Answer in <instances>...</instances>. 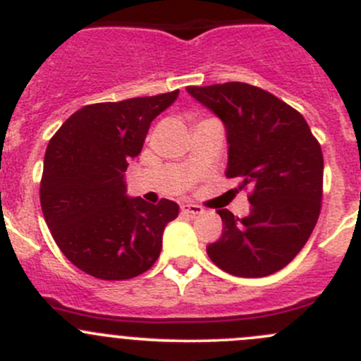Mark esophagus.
Masks as SVG:
<instances>
[{"label":"esophagus","instance_id":"1","mask_svg":"<svg viewBox=\"0 0 361 361\" xmlns=\"http://www.w3.org/2000/svg\"><path fill=\"white\" fill-rule=\"evenodd\" d=\"M202 207L197 206V204H190V202H185L181 204V213L183 214H190V216H197V214L202 213Z\"/></svg>","mask_w":361,"mask_h":361}]
</instances>
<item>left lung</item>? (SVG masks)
Masks as SVG:
<instances>
[{
  "label": "left lung",
  "instance_id": "1",
  "mask_svg": "<svg viewBox=\"0 0 361 361\" xmlns=\"http://www.w3.org/2000/svg\"><path fill=\"white\" fill-rule=\"evenodd\" d=\"M224 122L225 176L251 188L248 216L218 209L221 238L206 251L211 262L239 278H264L288 265L318 221L323 154L304 116L264 89L241 82L187 87Z\"/></svg>",
  "mask_w": 361,
  "mask_h": 361
}]
</instances>
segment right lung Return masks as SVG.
<instances>
[{
    "mask_svg": "<svg viewBox=\"0 0 361 361\" xmlns=\"http://www.w3.org/2000/svg\"><path fill=\"white\" fill-rule=\"evenodd\" d=\"M180 90L80 108L49 141L39 201L64 257L87 274L130 279L155 264L176 202L129 197L126 169Z\"/></svg>",
    "mask_w": 361,
    "mask_h": 361,
    "instance_id": "obj_1",
    "label": "right lung"
}]
</instances>
